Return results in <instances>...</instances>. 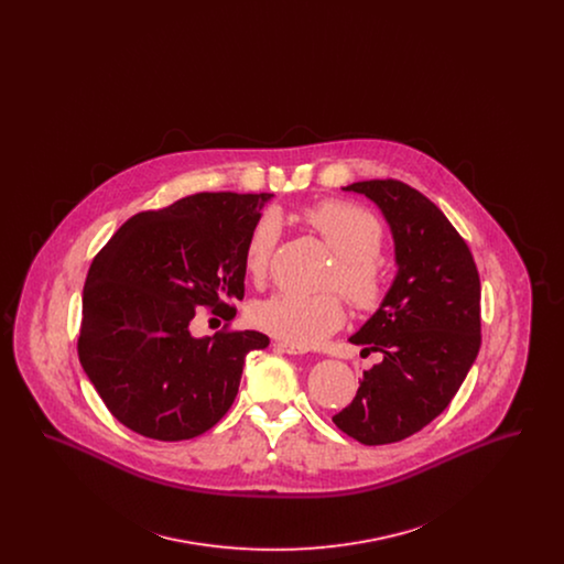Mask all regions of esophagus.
<instances>
[{"mask_svg":"<svg viewBox=\"0 0 564 564\" xmlns=\"http://www.w3.org/2000/svg\"><path fill=\"white\" fill-rule=\"evenodd\" d=\"M276 349L281 350V352H288V355H304V352H308L306 347H297V345H290V343H276Z\"/></svg>","mask_w":564,"mask_h":564,"instance_id":"esophagus-1","label":"esophagus"}]
</instances>
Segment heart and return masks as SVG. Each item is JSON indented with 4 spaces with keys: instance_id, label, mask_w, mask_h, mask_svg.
<instances>
[{
    "instance_id": "obj_1",
    "label": "heart",
    "mask_w": 564,
    "mask_h": 564,
    "mask_svg": "<svg viewBox=\"0 0 564 564\" xmlns=\"http://www.w3.org/2000/svg\"><path fill=\"white\" fill-rule=\"evenodd\" d=\"M304 221L336 253V269L329 283L338 285L352 306L361 311L376 308L384 295V269L378 260L382 247V226L375 215L345 200H325L304 212ZM281 237V221L267 212L253 224L242 262L251 279L260 281L269 269L270 256ZM251 319L272 336L313 347L345 322L340 295L276 294L253 304Z\"/></svg>"
}]
</instances>
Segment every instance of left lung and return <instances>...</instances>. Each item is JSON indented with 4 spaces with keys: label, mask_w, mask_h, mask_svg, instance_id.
<instances>
[{
    "label": "left lung",
    "mask_w": 564,
    "mask_h": 564,
    "mask_svg": "<svg viewBox=\"0 0 564 564\" xmlns=\"http://www.w3.org/2000/svg\"><path fill=\"white\" fill-rule=\"evenodd\" d=\"M384 217L398 272L349 343L382 361L332 421L366 446L393 444L446 410L480 350V276L469 247L427 196L395 180L355 182Z\"/></svg>",
    "instance_id": "obj_1"
}]
</instances>
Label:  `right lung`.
Masks as SVG:
<instances>
[{
  "label": "right lung",
  "mask_w": 564,
  "mask_h": 564,
  "mask_svg": "<svg viewBox=\"0 0 564 564\" xmlns=\"http://www.w3.org/2000/svg\"><path fill=\"white\" fill-rule=\"evenodd\" d=\"M272 196L192 194L133 215L93 260L78 355L124 427L161 442L189 440L235 402L247 352L267 349L269 336L245 329L194 338L189 323L196 306L230 311L228 300H242L245 242Z\"/></svg>",
  "instance_id": "right-lung-1"
}]
</instances>
